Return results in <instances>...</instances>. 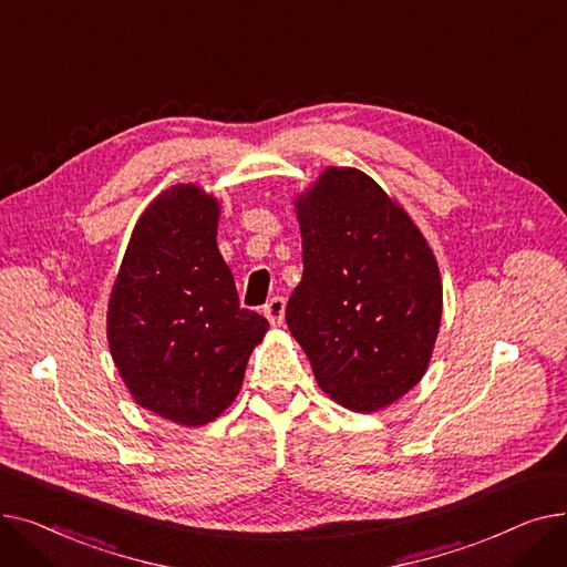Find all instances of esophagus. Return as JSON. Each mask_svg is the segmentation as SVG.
I'll return each instance as SVG.
<instances>
[{
  "label": "esophagus",
  "mask_w": 567,
  "mask_h": 567,
  "mask_svg": "<svg viewBox=\"0 0 567 567\" xmlns=\"http://www.w3.org/2000/svg\"><path fill=\"white\" fill-rule=\"evenodd\" d=\"M285 299L282 296H274L271 301L264 306V317L271 321V326H280L285 321Z\"/></svg>",
  "instance_id": "esophagus-1"
}]
</instances>
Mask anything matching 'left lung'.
Here are the masks:
<instances>
[{
	"mask_svg": "<svg viewBox=\"0 0 567 567\" xmlns=\"http://www.w3.org/2000/svg\"><path fill=\"white\" fill-rule=\"evenodd\" d=\"M303 280L287 326L323 393L377 411L421 381L441 321L434 255L402 208L359 169L331 167L299 202Z\"/></svg>",
	"mask_w": 567,
	"mask_h": 567,
	"instance_id": "obj_1",
	"label": "left lung"
}]
</instances>
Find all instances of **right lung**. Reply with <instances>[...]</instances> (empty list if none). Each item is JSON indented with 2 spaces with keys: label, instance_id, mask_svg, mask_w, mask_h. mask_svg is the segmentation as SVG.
<instances>
[{
  "label": "right lung",
  "instance_id": "right-lung-1",
  "mask_svg": "<svg viewBox=\"0 0 567 567\" xmlns=\"http://www.w3.org/2000/svg\"><path fill=\"white\" fill-rule=\"evenodd\" d=\"M216 225L214 197L165 190L135 225L107 308L112 359L135 402L188 427L231 404L268 331L238 303Z\"/></svg>",
  "mask_w": 567,
  "mask_h": 567
}]
</instances>
